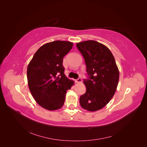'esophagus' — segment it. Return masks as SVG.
<instances>
[{
  "label": "esophagus",
  "mask_w": 147,
  "mask_h": 147,
  "mask_svg": "<svg viewBox=\"0 0 147 147\" xmlns=\"http://www.w3.org/2000/svg\"><path fill=\"white\" fill-rule=\"evenodd\" d=\"M82 82V80L81 77H79L78 79H77L76 80H75V82H77V83H81Z\"/></svg>",
  "instance_id": "1"
}]
</instances>
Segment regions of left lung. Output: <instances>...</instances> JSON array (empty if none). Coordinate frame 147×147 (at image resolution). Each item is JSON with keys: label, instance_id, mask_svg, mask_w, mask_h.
<instances>
[{"label": "left lung", "instance_id": "1", "mask_svg": "<svg viewBox=\"0 0 147 147\" xmlns=\"http://www.w3.org/2000/svg\"><path fill=\"white\" fill-rule=\"evenodd\" d=\"M86 65L88 78L83 80L85 94L80 97L82 107L90 112L107 104L117 90L119 70L109 49L94 40L77 43Z\"/></svg>", "mask_w": 147, "mask_h": 147}]
</instances>
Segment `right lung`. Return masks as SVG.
Here are the masks:
<instances>
[{
	"instance_id": "right-lung-1",
	"label": "right lung",
	"mask_w": 147,
	"mask_h": 147,
	"mask_svg": "<svg viewBox=\"0 0 147 147\" xmlns=\"http://www.w3.org/2000/svg\"><path fill=\"white\" fill-rule=\"evenodd\" d=\"M73 43L56 40L42 45L29 63L27 77L29 90L37 104L48 110L64 105L66 92L74 82L64 74V56Z\"/></svg>"
}]
</instances>
